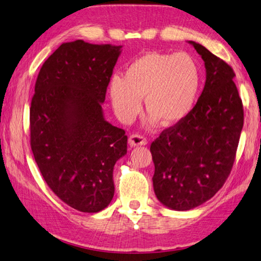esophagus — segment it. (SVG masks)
<instances>
[{
  "mask_svg": "<svg viewBox=\"0 0 261 261\" xmlns=\"http://www.w3.org/2000/svg\"><path fill=\"white\" fill-rule=\"evenodd\" d=\"M128 143H129L130 147H139V146H146L148 141L143 136L138 135V134H132L128 139Z\"/></svg>",
  "mask_w": 261,
  "mask_h": 261,
  "instance_id": "1",
  "label": "esophagus"
}]
</instances>
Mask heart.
Segmentation results:
<instances>
[{"label":"heart","instance_id":"obj_1","mask_svg":"<svg viewBox=\"0 0 261 261\" xmlns=\"http://www.w3.org/2000/svg\"><path fill=\"white\" fill-rule=\"evenodd\" d=\"M201 69L187 53L149 52L130 62L123 77L113 76L109 93L119 120L136 117L144 98L150 126H173L189 117L201 88Z\"/></svg>","mask_w":261,"mask_h":261}]
</instances>
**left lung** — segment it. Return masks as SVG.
Listing matches in <instances>:
<instances>
[{
	"label": "left lung",
	"mask_w": 261,
	"mask_h": 261,
	"mask_svg": "<svg viewBox=\"0 0 261 261\" xmlns=\"http://www.w3.org/2000/svg\"><path fill=\"white\" fill-rule=\"evenodd\" d=\"M206 83L189 117L163 130L150 146L153 192L172 211H190L216 194L233 165L244 122L232 68L195 41Z\"/></svg>",
	"instance_id": "8db88e82"
}]
</instances>
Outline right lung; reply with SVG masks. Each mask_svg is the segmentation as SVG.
<instances>
[{
	"label": "right lung",
	"mask_w": 261,
	"mask_h": 261,
	"mask_svg": "<svg viewBox=\"0 0 261 261\" xmlns=\"http://www.w3.org/2000/svg\"><path fill=\"white\" fill-rule=\"evenodd\" d=\"M122 46L63 42L38 75L30 108L31 149L47 185L82 213L105 209L127 135L105 120L102 102Z\"/></svg>",
	"instance_id": "obj_1"
}]
</instances>
